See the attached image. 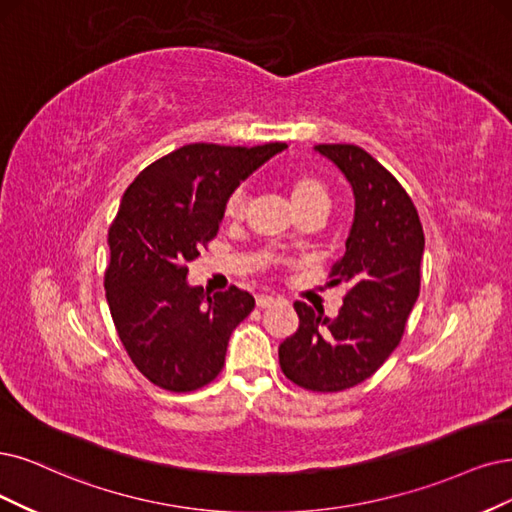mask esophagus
Here are the masks:
<instances>
[{"mask_svg": "<svg viewBox=\"0 0 512 512\" xmlns=\"http://www.w3.org/2000/svg\"><path fill=\"white\" fill-rule=\"evenodd\" d=\"M255 301H257V308H270V306L278 304L280 297H276V295H257Z\"/></svg>", "mask_w": 512, "mask_h": 512, "instance_id": "obj_1", "label": "esophagus"}]
</instances>
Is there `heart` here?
<instances>
[{
  "mask_svg": "<svg viewBox=\"0 0 512 512\" xmlns=\"http://www.w3.org/2000/svg\"><path fill=\"white\" fill-rule=\"evenodd\" d=\"M289 196L297 213L312 206L329 208L331 204L327 185L312 175H295L289 183ZM246 206H249V192H246V187H236L223 204V217L227 221H242Z\"/></svg>",
  "mask_w": 512,
  "mask_h": 512,
  "instance_id": "heart-1",
  "label": "heart"
}]
</instances>
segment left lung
Wrapping results in <instances>:
<instances>
[{
	"label": "left lung",
	"instance_id": "left-lung-1",
	"mask_svg": "<svg viewBox=\"0 0 512 512\" xmlns=\"http://www.w3.org/2000/svg\"><path fill=\"white\" fill-rule=\"evenodd\" d=\"M346 177L354 219L346 253L331 270V285L348 295L339 314L295 301L299 329L278 348L289 380L314 392H339L365 382L399 346L420 295L424 230L401 183L356 145H316Z\"/></svg>",
	"mask_w": 512,
	"mask_h": 512
}]
</instances>
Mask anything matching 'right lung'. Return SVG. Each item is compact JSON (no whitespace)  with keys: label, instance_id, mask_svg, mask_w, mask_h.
<instances>
[{"label":"right lung","instance_id":"obj_1","mask_svg":"<svg viewBox=\"0 0 512 512\" xmlns=\"http://www.w3.org/2000/svg\"><path fill=\"white\" fill-rule=\"evenodd\" d=\"M287 143L183 145L149 164L124 192L109 227L107 304L130 361L170 392L219 375L232 331L255 299L238 287L208 295L187 282V263L213 240L223 204Z\"/></svg>","mask_w":512,"mask_h":512}]
</instances>
